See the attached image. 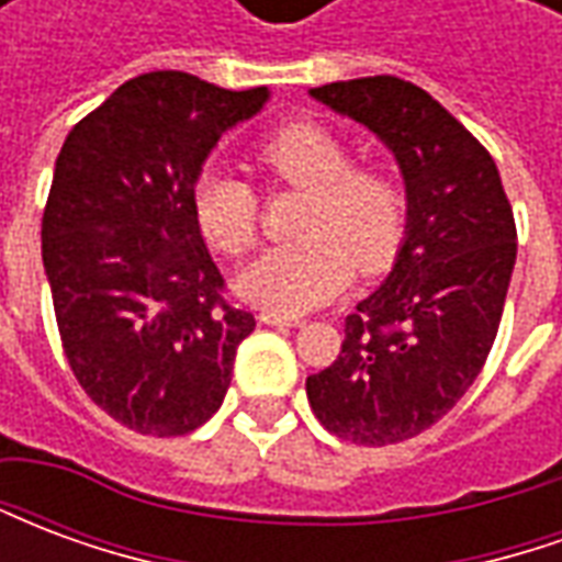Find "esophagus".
Here are the masks:
<instances>
[{"label": "esophagus", "mask_w": 562, "mask_h": 562, "mask_svg": "<svg viewBox=\"0 0 562 562\" xmlns=\"http://www.w3.org/2000/svg\"><path fill=\"white\" fill-rule=\"evenodd\" d=\"M258 322H261V325H270V328H304V322H301V318H285V316H277V313H261Z\"/></svg>", "instance_id": "esophagus-1"}]
</instances>
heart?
I'll list each match as a JSON object with an SVG mask.
<instances>
[{
	"instance_id": "obj_1",
	"label": "heart",
	"mask_w": 562,
	"mask_h": 562,
	"mask_svg": "<svg viewBox=\"0 0 562 562\" xmlns=\"http://www.w3.org/2000/svg\"><path fill=\"white\" fill-rule=\"evenodd\" d=\"M270 180L304 192L297 237L265 249L240 273V294L277 316H301L346 289L358 270L382 268L401 244L406 189L385 165H355L349 144L325 123L297 120L258 140ZM192 210L201 234L225 256H244L258 237L256 189L210 168L195 180Z\"/></svg>"
}]
</instances>
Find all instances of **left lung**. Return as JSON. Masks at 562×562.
I'll return each instance as SVG.
<instances>
[{
    "label": "left lung",
    "mask_w": 562,
    "mask_h": 562,
    "mask_svg": "<svg viewBox=\"0 0 562 562\" xmlns=\"http://www.w3.org/2000/svg\"><path fill=\"white\" fill-rule=\"evenodd\" d=\"M316 102L370 128L406 183V237L346 316L337 361L306 376L325 430L358 446L424 434L482 373L506 306L518 232L491 153L409 80H337Z\"/></svg>",
    "instance_id": "left-lung-1"
}]
</instances>
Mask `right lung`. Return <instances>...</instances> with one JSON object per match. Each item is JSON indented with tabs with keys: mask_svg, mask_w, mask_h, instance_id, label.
Returning a JSON list of instances; mask_svg holds the SVG:
<instances>
[{
	"mask_svg": "<svg viewBox=\"0 0 562 562\" xmlns=\"http://www.w3.org/2000/svg\"><path fill=\"white\" fill-rule=\"evenodd\" d=\"M268 99V87L149 71L83 116L56 156L42 258L63 349L90 401L135 434L207 422L256 328L222 297L192 189L210 149Z\"/></svg>",
	"mask_w": 562,
	"mask_h": 562,
	"instance_id": "right-lung-1",
	"label": "right lung"
}]
</instances>
